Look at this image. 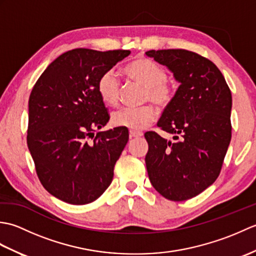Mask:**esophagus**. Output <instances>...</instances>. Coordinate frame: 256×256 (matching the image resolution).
Returning a JSON list of instances; mask_svg holds the SVG:
<instances>
[{"instance_id":"1","label":"esophagus","mask_w":256,"mask_h":256,"mask_svg":"<svg viewBox=\"0 0 256 256\" xmlns=\"http://www.w3.org/2000/svg\"><path fill=\"white\" fill-rule=\"evenodd\" d=\"M143 135V133H140V132H135V131H130V138H140Z\"/></svg>"}]
</instances>
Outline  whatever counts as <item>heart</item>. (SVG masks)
I'll return each mask as SVG.
<instances>
[{
  "label": "heart",
  "instance_id": "b5f03b06",
  "mask_svg": "<svg viewBox=\"0 0 256 256\" xmlns=\"http://www.w3.org/2000/svg\"><path fill=\"white\" fill-rule=\"evenodd\" d=\"M124 72L130 78L145 86L144 100H150L156 106L164 108L172 100L174 90L166 82L165 69L148 58H138L126 64ZM98 92L102 101L108 106H116L120 99V81L112 70L103 74L98 81ZM156 112L152 106L140 108H123L112 114L114 126L131 131H142L154 121Z\"/></svg>",
  "mask_w": 256,
  "mask_h": 256
}]
</instances>
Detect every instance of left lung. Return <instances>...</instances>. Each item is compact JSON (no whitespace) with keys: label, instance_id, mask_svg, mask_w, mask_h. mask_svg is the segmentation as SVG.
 <instances>
[{"label":"left lung","instance_id":"8db88e82","mask_svg":"<svg viewBox=\"0 0 256 256\" xmlns=\"http://www.w3.org/2000/svg\"><path fill=\"white\" fill-rule=\"evenodd\" d=\"M145 54L166 66L179 82L157 123L178 140L146 132V168L162 197L184 201L202 192L219 176L231 140V91L218 67L198 54L184 50Z\"/></svg>","mask_w":256,"mask_h":256}]
</instances>
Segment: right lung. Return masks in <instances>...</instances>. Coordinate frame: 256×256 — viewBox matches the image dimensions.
<instances>
[{
    "instance_id": "1",
    "label": "right lung",
    "mask_w": 256,
    "mask_h": 256,
    "mask_svg": "<svg viewBox=\"0 0 256 256\" xmlns=\"http://www.w3.org/2000/svg\"><path fill=\"white\" fill-rule=\"evenodd\" d=\"M130 54L86 48L66 52L32 90L27 146L42 184L59 200L90 204L112 182L128 131L116 128L94 135L110 118L98 81Z\"/></svg>"
}]
</instances>
